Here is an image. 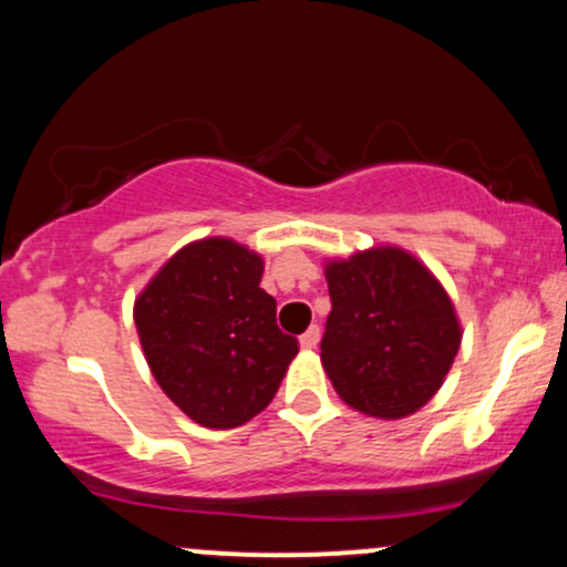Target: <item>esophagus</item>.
<instances>
[{"instance_id": "esophagus-1", "label": "esophagus", "mask_w": 567, "mask_h": 567, "mask_svg": "<svg viewBox=\"0 0 567 567\" xmlns=\"http://www.w3.org/2000/svg\"><path fill=\"white\" fill-rule=\"evenodd\" d=\"M320 324H311L309 330L301 336V347L303 349H317V343H320Z\"/></svg>"}]
</instances>
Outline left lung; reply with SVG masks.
I'll return each instance as SVG.
<instances>
[{
	"mask_svg": "<svg viewBox=\"0 0 567 567\" xmlns=\"http://www.w3.org/2000/svg\"><path fill=\"white\" fill-rule=\"evenodd\" d=\"M322 365L351 408L402 419L432 400L458 354L447 292L408 252L379 247L330 264Z\"/></svg>",
	"mask_w": 567,
	"mask_h": 567,
	"instance_id": "8db88e82",
	"label": "left lung"
}]
</instances>
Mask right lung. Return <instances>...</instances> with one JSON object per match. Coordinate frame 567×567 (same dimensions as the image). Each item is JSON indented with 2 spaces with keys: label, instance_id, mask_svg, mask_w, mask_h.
I'll return each instance as SVG.
<instances>
[{
  "label": "right lung",
  "instance_id": "1",
  "mask_svg": "<svg viewBox=\"0 0 567 567\" xmlns=\"http://www.w3.org/2000/svg\"><path fill=\"white\" fill-rule=\"evenodd\" d=\"M261 275L256 252L202 239L175 252L135 301L154 379L202 426L231 429L261 413L298 354Z\"/></svg>",
  "mask_w": 567,
  "mask_h": 567
}]
</instances>
